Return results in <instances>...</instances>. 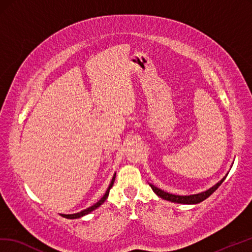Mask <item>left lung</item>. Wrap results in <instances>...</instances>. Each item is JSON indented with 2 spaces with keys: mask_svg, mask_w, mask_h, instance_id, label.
<instances>
[{
  "mask_svg": "<svg viewBox=\"0 0 252 252\" xmlns=\"http://www.w3.org/2000/svg\"><path fill=\"white\" fill-rule=\"evenodd\" d=\"M225 178H226V176L222 178L217 185H215L214 187H212V188L208 189L207 191L198 193V194H193V195H175V194H171V193H167L165 191H163L159 188H157V187H155L154 185H151V184H149V185H150L151 189L154 190L156 194L158 196H160L161 198H163V200L174 202V203H180V204H197V203H200L204 200H206L208 196L212 195L213 193L219 188L220 185L223 183Z\"/></svg>",
  "mask_w": 252,
  "mask_h": 252,
  "instance_id": "8db88e82",
  "label": "left lung"
}]
</instances>
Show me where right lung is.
<instances>
[{"label": "right lung", "instance_id": "add662e5", "mask_svg": "<svg viewBox=\"0 0 252 252\" xmlns=\"http://www.w3.org/2000/svg\"><path fill=\"white\" fill-rule=\"evenodd\" d=\"M115 178H116V174L114 175V177H113V179H112V183H110V185H109V187L107 188V191H106V193H105L104 194V196L101 198V200H99L98 202H96L94 205H92L91 207H89V208H87V209H85V210H81L80 213H77V214H72V215H61L62 217H64V218H67V219H76V218H80V217H83V216H85V215H88L89 213H91L92 210H94V209H96L98 206H101L102 204L105 202V200H106L107 198V196H108V194H109V190L112 189V187H113V185H114V181H115Z\"/></svg>", "mask_w": 252, "mask_h": 252}]
</instances>
